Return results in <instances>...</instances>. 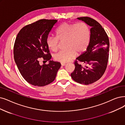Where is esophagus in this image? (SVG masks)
Instances as JSON below:
<instances>
[{
  "label": "esophagus",
  "mask_w": 125,
  "mask_h": 125,
  "mask_svg": "<svg viewBox=\"0 0 125 125\" xmlns=\"http://www.w3.org/2000/svg\"><path fill=\"white\" fill-rule=\"evenodd\" d=\"M61 65L62 66H64L66 65V63H63V62H61Z\"/></svg>",
  "instance_id": "obj_1"
}]
</instances>
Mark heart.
Segmentation results:
<instances>
[{
	"instance_id": "heart-1",
	"label": "heart",
	"mask_w": 125,
	"mask_h": 125,
	"mask_svg": "<svg viewBox=\"0 0 125 125\" xmlns=\"http://www.w3.org/2000/svg\"><path fill=\"white\" fill-rule=\"evenodd\" d=\"M56 36H48L46 38L48 47L53 51L58 48L59 40L64 42L66 49L58 52L54 56L56 61L66 62L73 58L76 54L85 51L90 41L91 32L84 23L64 22L56 30Z\"/></svg>"
}]
</instances>
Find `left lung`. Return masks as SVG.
Masks as SVG:
<instances>
[{
    "instance_id": "left-lung-1",
    "label": "left lung",
    "mask_w": 125,
    "mask_h": 125,
    "mask_svg": "<svg viewBox=\"0 0 125 125\" xmlns=\"http://www.w3.org/2000/svg\"><path fill=\"white\" fill-rule=\"evenodd\" d=\"M77 19L91 27V38L87 51L75 61V69L71 76L76 82L88 85L100 79L106 71L109 59V40L104 29L95 20L87 16Z\"/></svg>"
}]
</instances>
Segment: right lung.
<instances>
[{"label": "right lung", "instance_id": "add662e5", "mask_svg": "<svg viewBox=\"0 0 125 125\" xmlns=\"http://www.w3.org/2000/svg\"><path fill=\"white\" fill-rule=\"evenodd\" d=\"M55 19H42L23 27L14 45V58L19 71L26 81L32 85L42 87L52 83L61 67L52 57L46 44V38ZM41 58L49 64L40 65ZM44 62V61H43Z\"/></svg>", "mask_w": 125, "mask_h": 125}]
</instances>
